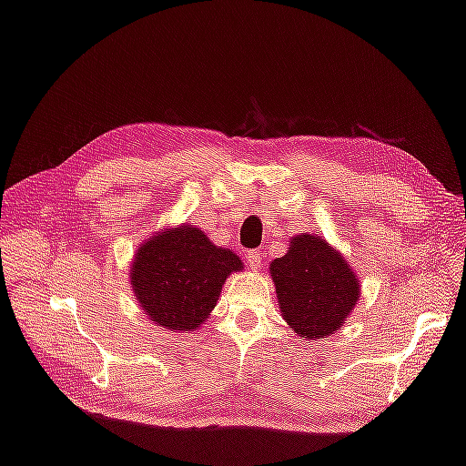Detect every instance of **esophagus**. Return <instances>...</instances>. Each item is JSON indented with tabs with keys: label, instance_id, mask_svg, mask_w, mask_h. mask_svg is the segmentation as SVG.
Returning <instances> with one entry per match:
<instances>
[{
	"label": "esophagus",
	"instance_id": "esophagus-1",
	"mask_svg": "<svg viewBox=\"0 0 466 466\" xmlns=\"http://www.w3.org/2000/svg\"><path fill=\"white\" fill-rule=\"evenodd\" d=\"M247 263H248L250 271H259L261 265H263V257H261L259 250H250V253L247 255Z\"/></svg>",
	"mask_w": 466,
	"mask_h": 466
}]
</instances>
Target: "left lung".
Masks as SVG:
<instances>
[{"label": "left lung", "mask_w": 466, "mask_h": 466, "mask_svg": "<svg viewBox=\"0 0 466 466\" xmlns=\"http://www.w3.org/2000/svg\"><path fill=\"white\" fill-rule=\"evenodd\" d=\"M284 321L305 339L336 334L360 299V279L319 234H297L269 263Z\"/></svg>", "instance_id": "left-lung-1"}]
</instances>
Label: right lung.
<instances>
[{"label": "right lung", "instance_id": "obj_1", "mask_svg": "<svg viewBox=\"0 0 466 466\" xmlns=\"http://www.w3.org/2000/svg\"><path fill=\"white\" fill-rule=\"evenodd\" d=\"M242 268L230 248L216 247L203 230L180 224L161 228L137 248L130 288L155 326L188 334L203 326L228 276Z\"/></svg>", "mask_w": 466, "mask_h": 466}]
</instances>
